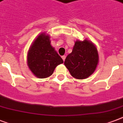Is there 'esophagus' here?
Instances as JSON below:
<instances>
[{"label": "esophagus", "mask_w": 123, "mask_h": 123, "mask_svg": "<svg viewBox=\"0 0 123 123\" xmlns=\"http://www.w3.org/2000/svg\"><path fill=\"white\" fill-rule=\"evenodd\" d=\"M62 59L64 61V60H65V59H66V55H62Z\"/></svg>", "instance_id": "34e87169"}]
</instances>
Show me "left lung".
Here are the masks:
<instances>
[{
  "instance_id": "8db88e82",
  "label": "left lung",
  "mask_w": 123,
  "mask_h": 123,
  "mask_svg": "<svg viewBox=\"0 0 123 123\" xmlns=\"http://www.w3.org/2000/svg\"><path fill=\"white\" fill-rule=\"evenodd\" d=\"M99 56L95 45L87 39L75 41L71 54L66 57L64 65L72 77L85 79L94 72Z\"/></svg>"
}]
</instances>
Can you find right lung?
Listing matches in <instances>:
<instances>
[{
  "label": "right lung",
  "mask_w": 123,
  "mask_h": 123,
  "mask_svg": "<svg viewBox=\"0 0 123 123\" xmlns=\"http://www.w3.org/2000/svg\"><path fill=\"white\" fill-rule=\"evenodd\" d=\"M63 60L50 44V36L41 33L30 47L27 55L28 66L39 79H44L53 74Z\"/></svg>",
  "instance_id": "1"
}]
</instances>
